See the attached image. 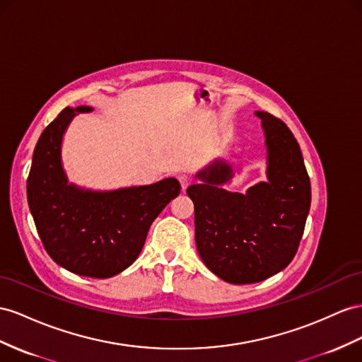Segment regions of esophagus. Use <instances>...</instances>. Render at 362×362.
<instances>
[{"instance_id": "obj_1", "label": "esophagus", "mask_w": 362, "mask_h": 362, "mask_svg": "<svg viewBox=\"0 0 362 362\" xmlns=\"http://www.w3.org/2000/svg\"><path fill=\"white\" fill-rule=\"evenodd\" d=\"M179 182H180L182 189L185 191V189H187V188L189 187V185H191V177H189L188 174H180V175H179Z\"/></svg>"}]
</instances>
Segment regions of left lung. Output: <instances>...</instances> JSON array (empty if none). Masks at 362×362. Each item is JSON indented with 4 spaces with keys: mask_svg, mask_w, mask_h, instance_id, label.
Returning a JSON list of instances; mask_svg holds the SVG:
<instances>
[{
    "mask_svg": "<svg viewBox=\"0 0 362 362\" xmlns=\"http://www.w3.org/2000/svg\"><path fill=\"white\" fill-rule=\"evenodd\" d=\"M267 146V182L245 194L223 185L233 166L214 160L187 189L194 202L199 255L208 269L233 284L258 283L289 264L310 209V180L300 145L281 119L255 111Z\"/></svg>",
    "mask_w": 362,
    "mask_h": 362,
    "instance_id": "left-lung-1",
    "label": "left lung"
}]
</instances>
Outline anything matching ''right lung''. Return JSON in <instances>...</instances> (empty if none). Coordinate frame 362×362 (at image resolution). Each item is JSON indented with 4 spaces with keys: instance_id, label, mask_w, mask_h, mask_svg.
<instances>
[{
    "instance_id": "1",
    "label": "right lung",
    "mask_w": 362,
    "mask_h": 362,
    "mask_svg": "<svg viewBox=\"0 0 362 362\" xmlns=\"http://www.w3.org/2000/svg\"><path fill=\"white\" fill-rule=\"evenodd\" d=\"M91 107L64 108L35 146L27 202L45 251L73 274L110 278L133 264L154 218L179 196L170 177L145 187L91 191L69 183L62 168V137L71 119Z\"/></svg>"
}]
</instances>
